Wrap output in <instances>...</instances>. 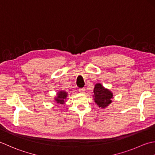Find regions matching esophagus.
<instances>
[{
  "label": "esophagus",
  "mask_w": 155,
  "mask_h": 155,
  "mask_svg": "<svg viewBox=\"0 0 155 155\" xmlns=\"http://www.w3.org/2000/svg\"><path fill=\"white\" fill-rule=\"evenodd\" d=\"M85 91H86V89H85V88H80V89L79 90V91H80V92L81 94L84 93Z\"/></svg>",
  "instance_id": "esophagus-1"
}]
</instances>
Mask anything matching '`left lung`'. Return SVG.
<instances>
[{
    "label": "left lung",
    "instance_id": "8db88e82",
    "mask_svg": "<svg viewBox=\"0 0 155 155\" xmlns=\"http://www.w3.org/2000/svg\"><path fill=\"white\" fill-rule=\"evenodd\" d=\"M94 100L99 108L105 109L112 102L113 93L100 83L96 84L94 88Z\"/></svg>",
    "mask_w": 155,
    "mask_h": 155
}]
</instances>
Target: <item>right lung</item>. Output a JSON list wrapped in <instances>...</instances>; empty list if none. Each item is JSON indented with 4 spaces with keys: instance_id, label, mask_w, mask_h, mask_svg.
<instances>
[{
    "instance_id": "right-lung-1",
    "label": "right lung",
    "mask_w": 155,
    "mask_h": 155,
    "mask_svg": "<svg viewBox=\"0 0 155 155\" xmlns=\"http://www.w3.org/2000/svg\"><path fill=\"white\" fill-rule=\"evenodd\" d=\"M68 95V94L67 91L65 90H59L57 94V96L54 97V100L59 105H62V104H65Z\"/></svg>"
}]
</instances>
